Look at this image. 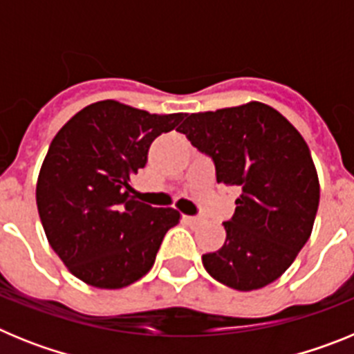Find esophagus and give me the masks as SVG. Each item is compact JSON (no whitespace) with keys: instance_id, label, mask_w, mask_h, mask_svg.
<instances>
[{"instance_id":"34e87169","label":"esophagus","mask_w":354,"mask_h":354,"mask_svg":"<svg viewBox=\"0 0 354 354\" xmlns=\"http://www.w3.org/2000/svg\"><path fill=\"white\" fill-rule=\"evenodd\" d=\"M184 223L189 225V227H196V225L200 223V218H196V216H183Z\"/></svg>"}]
</instances>
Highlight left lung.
I'll use <instances>...</instances> for the list:
<instances>
[{"label":"left lung","mask_w":354,"mask_h":354,"mask_svg":"<svg viewBox=\"0 0 354 354\" xmlns=\"http://www.w3.org/2000/svg\"><path fill=\"white\" fill-rule=\"evenodd\" d=\"M179 133L211 156L216 180L241 187L227 239L202 255L207 273L236 290H255L287 271L312 234L319 179L298 129L264 102L186 115Z\"/></svg>","instance_id":"obj_1"}]
</instances>
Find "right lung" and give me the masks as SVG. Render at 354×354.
Wrapping results in <instances>:
<instances>
[{"label":"right lung","mask_w":354,"mask_h":354,"mask_svg":"<svg viewBox=\"0 0 354 354\" xmlns=\"http://www.w3.org/2000/svg\"><path fill=\"white\" fill-rule=\"evenodd\" d=\"M183 118L108 99L77 111L53 138L37 209L51 248L84 283L122 289L154 266L180 212L140 202L131 177L147 165L150 143Z\"/></svg>","instance_id":"1"}]
</instances>
